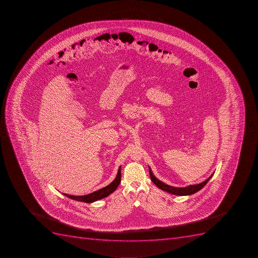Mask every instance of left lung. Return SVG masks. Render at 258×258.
<instances>
[{
    "label": "left lung",
    "mask_w": 258,
    "mask_h": 258,
    "mask_svg": "<svg viewBox=\"0 0 258 258\" xmlns=\"http://www.w3.org/2000/svg\"><path fill=\"white\" fill-rule=\"evenodd\" d=\"M149 169H150V175L151 180L154 182V184H156L158 188L162 189V190L166 191L167 193H170L174 195H179V196L193 195V194L196 193L198 191H200L201 188L205 186V184H207V183L209 181V180H210L211 178L212 177V175H213V173H212L207 180H204V182H202L200 184H192V185H188V186L184 187V188H178V187H173L171 186V185H168V184H165L163 182L158 180V179H157V178L154 176V174L152 172L151 168H150V167H149Z\"/></svg>",
    "instance_id": "1"
}]
</instances>
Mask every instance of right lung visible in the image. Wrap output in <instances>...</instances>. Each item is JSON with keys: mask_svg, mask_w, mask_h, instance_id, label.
<instances>
[{"mask_svg": "<svg viewBox=\"0 0 258 258\" xmlns=\"http://www.w3.org/2000/svg\"><path fill=\"white\" fill-rule=\"evenodd\" d=\"M121 167H119L116 178L113 181L111 182L110 184L107 186L100 188L99 190L95 191L93 193L89 194V195H82V196H74V195H67V194H63V195L70 198L71 200H76V201L84 202L87 204L93 203V202L102 200L114 192L121 182Z\"/></svg>", "mask_w": 258, "mask_h": 258, "instance_id": "add662e5", "label": "right lung"}]
</instances>
